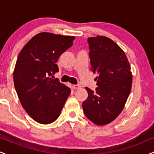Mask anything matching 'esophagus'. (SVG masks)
Instances as JSON below:
<instances>
[{
	"label": "esophagus",
	"mask_w": 154,
	"mask_h": 154,
	"mask_svg": "<svg viewBox=\"0 0 154 154\" xmlns=\"http://www.w3.org/2000/svg\"><path fill=\"white\" fill-rule=\"evenodd\" d=\"M72 87H73V88L75 90H78V89H79V88H81V85H74L72 86Z\"/></svg>",
	"instance_id": "obj_1"
}]
</instances>
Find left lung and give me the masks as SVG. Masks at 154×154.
I'll return each mask as SVG.
<instances>
[{
    "mask_svg": "<svg viewBox=\"0 0 154 154\" xmlns=\"http://www.w3.org/2000/svg\"><path fill=\"white\" fill-rule=\"evenodd\" d=\"M91 71L98 74L95 91L85 88L88 98L82 103L85 114L97 125L109 124L123 110L132 88L131 67L122 49L110 38L88 39Z\"/></svg>",
    "mask_w": 154,
    "mask_h": 154,
    "instance_id": "1",
    "label": "left lung"
}]
</instances>
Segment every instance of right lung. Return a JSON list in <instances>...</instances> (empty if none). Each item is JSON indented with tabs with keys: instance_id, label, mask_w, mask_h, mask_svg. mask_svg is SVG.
Segmentation results:
<instances>
[{
	"instance_id": "right-lung-1",
	"label": "right lung",
	"mask_w": 154,
	"mask_h": 154,
	"mask_svg": "<svg viewBox=\"0 0 154 154\" xmlns=\"http://www.w3.org/2000/svg\"><path fill=\"white\" fill-rule=\"evenodd\" d=\"M74 36L50 32L35 35L19 53L14 71V83L26 112L43 125L59 117L71 90L54 78L56 62L69 48Z\"/></svg>"
}]
</instances>
